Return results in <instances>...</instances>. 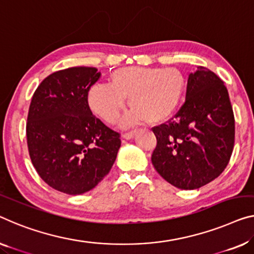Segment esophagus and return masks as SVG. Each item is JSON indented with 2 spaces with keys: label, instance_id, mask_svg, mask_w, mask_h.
I'll list each match as a JSON object with an SVG mask.
<instances>
[{
  "label": "esophagus",
  "instance_id": "esophagus-1",
  "mask_svg": "<svg viewBox=\"0 0 254 254\" xmlns=\"http://www.w3.org/2000/svg\"><path fill=\"white\" fill-rule=\"evenodd\" d=\"M135 134V131H131V132H127V133L123 134V138L127 139V140H130L134 137Z\"/></svg>",
  "mask_w": 254,
  "mask_h": 254
}]
</instances>
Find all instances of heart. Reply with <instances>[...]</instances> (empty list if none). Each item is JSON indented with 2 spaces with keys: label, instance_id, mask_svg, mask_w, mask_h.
Wrapping results in <instances>:
<instances>
[{
  "label": "heart",
  "instance_id": "1",
  "mask_svg": "<svg viewBox=\"0 0 254 254\" xmlns=\"http://www.w3.org/2000/svg\"><path fill=\"white\" fill-rule=\"evenodd\" d=\"M186 81L173 67H124L113 71L111 83L98 82L86 93L89 108L101 120L114 123L126 107L127 97L132 108L124 115L123 127L149 121L169 120L179 108Z\"/></svg>",
  "mask_w": 254,
  "mask_h": 254
}]
</instances>
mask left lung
<instances>
[{
  "label": "left lung",
  "mask_w": 254,
  "mask_h": 254,
  "mask_svg": "<svg viewBox=\"0 0 254 254\" xmlns=\"http://www.w3.org/2000/svg\"><path fill=\"white\" fill-rule=\"evenodd\" d=\"M151 163L180 189H197L221 175L232 156L235 119L224 82L198 67L189 74L186 100L166 124L153 128Z\"/></svg>",
  "instance_id": "obj_1"
}]
</instances>
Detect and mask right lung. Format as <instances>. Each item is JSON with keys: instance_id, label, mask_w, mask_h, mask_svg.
Instances as JSON below:
<instances>
[{"instance_id": "obj_1", "label": "right lung", "mask_w": 254, "mask_h": 254, "mask_svg": "<svg viewBox=\"0 0 254 254\" xmlns=\"http://www.w3.org/2000/svg\"><path fill=\"white\" fill-rule=\"evenodd\" d=\"M101 74L71 67L44 78L32 98L26 126L34 168L51 188L68 195L91 190L111 171L120 134L92 115L86 93Z\"/></svg>"}]
</instances>
